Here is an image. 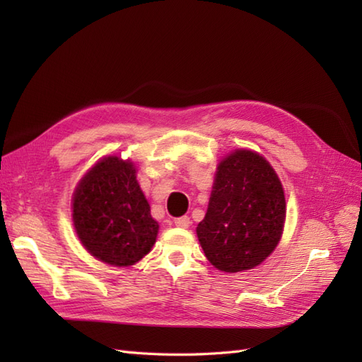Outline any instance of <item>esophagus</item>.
<instances>
[{"label": "esophagus", "instance_id": "esophagus-1", "mask_svg": "<svg viewBox=\"0 0 362 362\" xmlns=\"http://www.w3.org/2000/svg\"><path fill=\"white\" fill-rule=\"evenodd\" d=\"M173 223L177 225L178 228H189V226L192 225V221H190V217H189V216H182V217L175 218Z\"/></svg>", "mask_w": 362, "mask_h": 362}]
</instances>
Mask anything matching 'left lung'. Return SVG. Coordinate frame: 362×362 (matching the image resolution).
Returning a JSON list of instances; mask_svg holds the SVG:
<instances>
[{
  "mask_svg": "<svg viewBox=\"0 0 362 362\" xmlns=\"http://www.w3.org/2000/svg\"><path fill=\"white\" fill-rule=\"evenodd\" d=\"M286 196L269 161L249 149L217 166L204 221L196 228L206 259L226 273L254 269L278 246Z\"/></svg>",
  "mask_w": 362,
  "mask_h": 362,
  "instance_id": "obj_1",
  "label": "left lung"
}]
</instances>
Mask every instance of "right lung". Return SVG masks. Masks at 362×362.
<instances>
[{
  "label": "right lung",
  "instance_id": "obj_1",
  "mask_svg": "<svg viewBox=\"0 0 362 362\" xmlns=\"http://www.w3.org/2000/svg\"><path fill=\"white\" fill-rule=\"evenodd\" d=\"M72 221L87 252L117 267L136 264L158 234L134 164L115 156L98 161L76 185Z\"/></svg>",
  "mask_w": 362,
  "mask_h": 362
}]
</instances>
